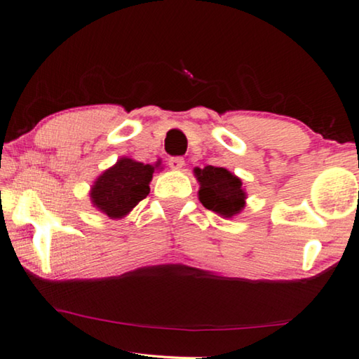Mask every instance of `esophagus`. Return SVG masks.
I'll list each match as a JSON object with an SVG mask.
<instances>
[{
    "instance_id": "obj_1",
    "label": "esophagus",
    "mask_w": 359,
    "mask_h": 359,
    "mask_svg": "<svg viewBox=\"0 0 359 359\" xmlns=\"http://www.w3.org/2000/svg\"><path fill=\"white\" fill-rule=\"evenodd\" d=\"M185 161L182 158H170L169 159V168L172 170H180L182 168H184Z\"/></svg>"
}]
</instances>
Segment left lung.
<instances>
[{"mask_svg":"<svg viewBox=\"0 0 359 359\" xmlns=\"http://www.w3.org/2000/svg\"><path fill=\"white\" fill-rule=\"evenodd\" d=\"M194 175L198 180V200L206 210L215 211L221 218L231 219L245 208L247 194L242 180L224 168L194 169Z\"/></svg>","mask_w":359,"mask_h":359,"instance_id":"1","label":"left lung"}]
</instances>
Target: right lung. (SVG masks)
Returning a JSON list of instances; mask_svg holds the SVG:
<instances>
[{
    "label": "right lung",
    "mask_w": 359,
    "mask_h": 359,
    "mask_svg": "<svg viewBox=\"0 0 359 359\" xmlns=\"http://www.w3.org/2000/svg\"><path fill=\"white\" fill-rule=\"evenodd\" d=\"M158 165L120 158L105 169L89 190L90 203L110 219H122L149 194V182Z\"/></svg>",
    "instance_id": "obj_1"
}]
</instances>
